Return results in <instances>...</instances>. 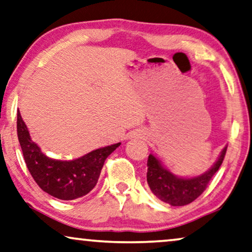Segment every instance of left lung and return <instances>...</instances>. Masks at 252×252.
Instances as JSON below:
<instances>
[{
	"mask_svg": "<svg viewBox=\"0 0 252 252\" xmlns=\"http://www.w3.org/2000/svg\"><path fill=\"white\" fill-rule=\"evenodd\" d=\"M227 147L223 149L217 161L211 168L200 176L192 178L178 177L165 168L161 162L150 155L148 158L147 181L151 191L161 201L171 206H185L202 194L211 177L223 163Z\"/></svg>",
	"mask_w": 252,
	"mask_h": 252,
	"instance_id": "1",
	"label": "left lung"
}]
</instances>
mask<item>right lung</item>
<instances>
[{
    "label": "right lung",
    "mask_w": 252,
    "mask_h": 252,
    "mask_svg": "<svg viewBox=\"0 0 252 252\" xmlns=\"http://www.w3.org/2000/svg\"><path fill=\"white\" fill-rule=\"evenodd\" d=\"M17 133L29 173L43 191L60 200H74L92 191L105 159L120 143L96 149L74 160L50 158L32 141L26 124L17 114Z\"/></svg>",
    "instance_id": "1"
}]
</instances>
